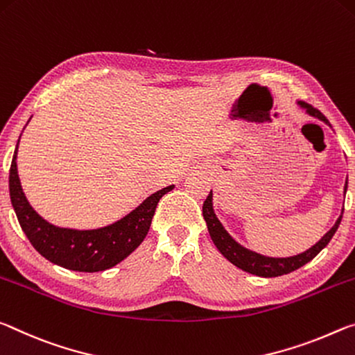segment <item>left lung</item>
Returning <instances> with one entry per match:
<instances>
[{"mask_svg":"<svg viewBox=\"0 0 355 355\" xmlns=\"http://www.w3.org/2000/svg\"><path fill=\"white\" fill-rule=\"evenodd\" d=\"M300 107H304L306 110V113L315 116V118L324 121L325 124H329V121L325 116L316 110L315 107H311L310 103L305 102H299ZM330 125V124H329ZM347 189V181H346V187H345V193ZM202 217L206 220L209 234H211L214 243L218 248V252L223 254V257L232 263L234 266L239 267V269L248 272V274L258 275V277H280L284 274H289V272L297 270L299 267L305 266L306 263L316 257V254L321 252V250L327 245L332 239L334 234L338 230V226L341 223V217H338L336 223L332 226V230L327 231L324 234V237L319 241L316 245H313L311 248L306 250V252L295 254V257H289V258H269V257H263V254L254 253L252 250H247L245 247H242L237 243L232 237L226 232V230L222 226V223L218 222V218L216 217L212 209V191H209L207 198L202 205Z\"/></svg>","mask_w":355,"mask_h":355,"instance_id":"left-lung-1","label":"left lung"}]
</instances>
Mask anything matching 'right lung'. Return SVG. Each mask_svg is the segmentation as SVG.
Here are the masks:
<instances>
[{
    "mask_svg": "<svg viewBox=\"0 0 355 355\" xmlns=\"http://www.w3.org/2000/svg\"><path fill=\"white\" fill-rule=\"evenodd\" d=\"M17 148L9 170V193L17 218L31 245L50 263L69 270H107L129 257L146 237L157 202L174 187L168 185L155 191L135 211L103 228L88 231L58 228L39 217L23 193L17 174Z\"/></svg>",
    "mask_w": 355,
    "mask_h": 355,
    "instance_id": "obj_1",
    "label": "right lung"
}]
</instances>
